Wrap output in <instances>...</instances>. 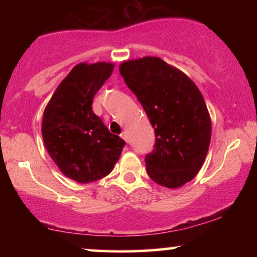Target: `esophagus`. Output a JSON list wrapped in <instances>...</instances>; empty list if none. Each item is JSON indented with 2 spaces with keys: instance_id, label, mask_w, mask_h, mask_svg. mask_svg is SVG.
Returning a JSON list of instances; mask_svg holds the SVG:
<instances>
[{
  "instance_id": "34e87169",
  "label": "esophagus",
  "mask_w": 257,
  "mask_h": 257,
  "mask_svg": "<svg viewBox=\"0 0 257 257\" xmlns=\"http://www.w3.org/2000/svg\"><path fill=\"white\" fill-rule=\"evenodd\" d=\"M120 138L123 139V140H125L126 143H129V137H128V133H126L125 131L122 132V134H120Z\"/></svg>"
}]
</instances>
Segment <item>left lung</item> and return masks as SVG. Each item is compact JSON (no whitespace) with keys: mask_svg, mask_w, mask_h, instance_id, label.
Listing matches in <instances>:
<instances>
[{"mask_svg":"<svg viewBox=\"0 0 257 257\" xmlns=\"http://www.w3.org/2000/svg\"><path fill=\"white\" fill-rule=\"evenodd\" d=\"M119 72L155 128L153 151L145 157L149 176L178 188L191 181L209 150L211 122L197 85L157 57L120 64Z\"/></svg>","mask_w":257,"mask_h":257,"instance_id":"left-lung-1","label":"left lung"}]
</instances>
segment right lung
I'll use <instances>...</instances> for the list:
<instances>
[{"label": "right lung", "instance_id": "right-lung-1", "mask_svg": "<svg viewBox=\"0 0 257 257\" xmlns=\"http://www.w3.org/2000/svg\"><path fill=\"white\" fill-rule=\"evenodd\" d=\"M112 71L110 63L76 65L59 84L43 113L47 151L65 176L81 184L108 175L125 145L91 108L94 96Z\"/></svg>", "mask_w": 257, "mask_h": 257}]
</instances>
